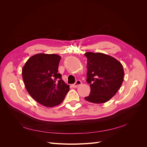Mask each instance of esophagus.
<instances>
[{"mask_svg":"<svg viewBox=\"0 0 147 147\" xmlns=\"http://www.w3.org/2000/svg\"><path fill=\"white\" fill-rule=\"evenodd\" d=\"M82 84V82H81L80 80H77L76 82H75V83L74 84H72V86H73L74 88H77V87H78L79 86H80Z\"/></svg>","mask_w":147,"mask_h":147,"instance_id":"34e87169","label":"esophagus"}]
</instances>
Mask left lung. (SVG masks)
<instances>
[{
  "label": "left lung",
  "mask_w": 147,
  "mask_h": 147,
  "mask_svg": "<svg viewBox=\"0 0 147 147\" xmlns=\"http://www.w3.org/2000/svg\"><path fill=\"white\" fill-rule=\"evenodd\" d=\"M87 79L91 92L84 97L87 101L102 104L116 94L123 82L124 70L121 63L101 53L87 52Z\"/></svg>",
  "instance_id": "left-lung-1"
}]
</instances>
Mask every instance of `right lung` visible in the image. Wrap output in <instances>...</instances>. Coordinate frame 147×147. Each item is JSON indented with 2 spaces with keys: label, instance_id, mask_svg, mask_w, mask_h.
Here are the masks:
<instances>
[{
  "label": "right lung",
  "instance_id": "obj_1",
  "mask_svg": "<svg viewBox=\"0 0 147 147\" xmlns=\"http://www.w3.org/2000/svg\"><path fill=\"white\" fill-rule=\"evenodd\" d=\"M61 59L57 55L40 53L30 57L22 69L29 94L39 104L48 107L61 104L69 91V85L57 73Z\"/></svg>",
  "mask_w": 147,
  "mask_h": 147
}]
</instances>
